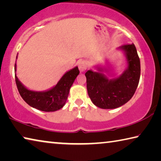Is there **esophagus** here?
Segmentation results:
<instances>
[{
	"mask_svg": "<svg viewBox=\"0 0 161 161\" xmlns=\"http://www.w3.org/2000/svg\"><path fill=\"white\" fill-rule=\"evenodd\" d=\"M87 68H88V64H87V63L85 60H81V61L79 62L78 68L80 72H84L87 69Z\"/></svg>",
	"mask_w": 161,
	"mask_h": 161,
	"instance_id": "1",
	"label": "esophagus"
}]
</instances>
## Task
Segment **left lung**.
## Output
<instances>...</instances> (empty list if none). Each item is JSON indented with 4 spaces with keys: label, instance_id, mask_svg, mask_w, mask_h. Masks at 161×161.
Returning <instances> with one entry per match:
<instances>
[{
    "label": "left lung",
    "instance_id": "1",
    "mask_svg": "<svg viewBox=\"0 0 161 161\" xmlns=\"http://www.w3.org/2000/svg\"><path fill=\"white\" fill-rule=\"evenodd\" d=\"M126 52L128 67L119 78L109 80L99 72L86 73L87 90L91 101L103 109L116 108L130 101L138 86L141 76L140 58L135 45L120 47Z\"/></svg>",
    "mask_w": 161,
    "mask_h": 161
}]
</instances>
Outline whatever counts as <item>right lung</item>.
I'll return each mask as SVG.
<instances>
[{"mask_svg": "<svg viewBox=\"0 0 161 161\" xmlns=\"http://www.w3.org/2000/svg\"><path fill=\"white\" fill-rule=\"evenodd\" d=\"M15 70L16 64L15 63ZM78 74V68L75 67L65 73L56 86L46 92L29 91L20 83L15 74V79L20 96L29 105L42 111L53 112L63 107L70 87Z\"/></svg>", "mask_w": 161, "mask_h": 161, "instance_id": "1", "label": "right lung"}]
</instances>
